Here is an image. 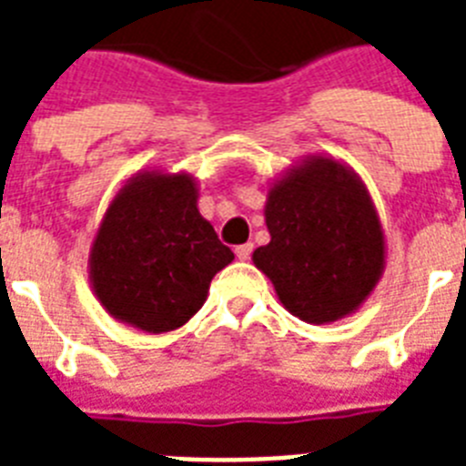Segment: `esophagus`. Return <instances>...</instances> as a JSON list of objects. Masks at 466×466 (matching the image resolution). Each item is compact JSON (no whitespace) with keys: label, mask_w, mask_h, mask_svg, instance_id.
Masks as SVG:
<instances>
[{"label":"esophagus","mask_w":466,"mask_h":466,"mask_svg":"<svg viewBox=\"0 0 466 466\" xmlns=\"http://www.w3.org/2000/svg\"><path fill=\"white\" fill-rule=\"evenodd\" d=\"M251 251H254V244H241V247L234 248V254L239 261H248L251 258Z\"/></svg>","instance_id":"1"}]
</instances>
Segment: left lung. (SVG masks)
<instances>
[{
  "label": "left lung",
  "instance_id": "obj_1",
  "mask_svg": "<svg viewBox=\"0 0 466 466\" xmlns=\"http://www.w3.org/2000/svg\"><path fill=\"white\" fill-rule=\"evenodd\" d=\"M263 215L270 241L251 258L292 317L331 324L368 302L387 241L368 186L346 161L302 157L270 183Z\"/></svg>",
  "mask_w": 466,
  "mask_h": 466
}]
</instances>
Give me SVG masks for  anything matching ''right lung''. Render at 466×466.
Segmentation results:
<instances>
[{"instance_id":"obj_1","label":"right lung","mask_w":466,"mask_h":466,"mask_svg":"<svg viewBox=\"0 0 466 466\" xmlns=\"http://www.w3.org/2000/svg\"><path fill=\"white\" fill-rule=\"evenodd\" d=\"M198 178L149 167L113 196L91 241L89 283L108 317L145 333L181 329L234 261L198 210Z\"/></svg>"}]
</instances>
